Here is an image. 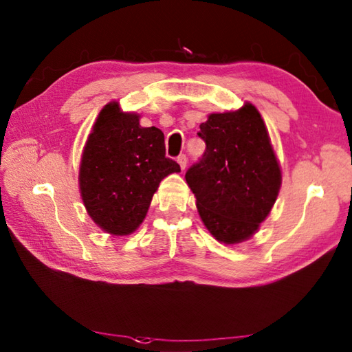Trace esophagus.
<instances>
[{
	"instance_id": "esophagus-1",
	"label": "esophagus",
	"mask_w": 352,
	"mask_h": 352,
	"mask_svg": "<svg viewBox=\"0 0 352 352\" xmlns=\"http://www.w3.org/2000/svg\"><path fill=\"white\" fill-rule=\"evenodd\" d=\"M177 162H178V164H180L182 170H184V169H186V166H188V159H186V155H184V154L178 155V157H177Z\"/></svg>"
}]
</instances>
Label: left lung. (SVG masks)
I'll use <instances>...</instances> for the list:
<instances>
[{
    "label": "left lung",
    "instance_id": "left-lung-1",
    "mask_svg": "<svg viewBox=\"0 0 352 352\" xmlns=\"http://www.w3.org/2000/svg\"><path fill=\"white\" fill-rule=\"evenodd\" d=\"M206 142L199 163L186 172V183L210 234L226 245L257 233L278 197L281 168L263 118L256 106L210 113L199 125Z\"/></svg>",
    "mask_w": 352,
    "mask_h": 352
}]
</instances>
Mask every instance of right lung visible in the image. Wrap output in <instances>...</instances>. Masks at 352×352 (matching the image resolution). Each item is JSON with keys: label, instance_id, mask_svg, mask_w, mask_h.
Instances as JSON below:
<instances>
[{"label": "right lung", "instance_id": "1", "mask_svg": "<svg viewBox=\"0 0 352 352\" xmlns=\"http://www.w3.org/2000/svg\"><path fill=\"white\" fill-rule=\"evenodd\" d=\"M139 119L116 101L106 104L81 154V199L92 221L111 236L134 233L160 182L182 170L164 155L162 130L140 126Z\"/></svg>", "mask_w": 352, "mask_h": 352}]
</instances>
